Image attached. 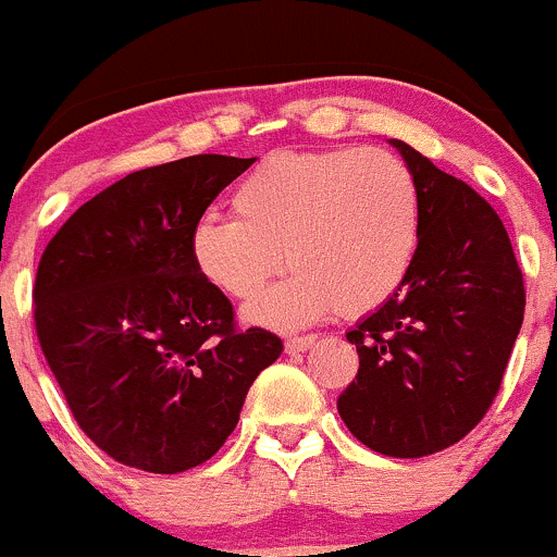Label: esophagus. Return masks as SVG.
<instances>
[{"mask_svg": "<svg viewBox=\"0 0 557 557\" xmlns=\"http://www.w3.org/2000/svg\"><path fill=\"white\" fill-rule=\"evenodd\" d=\"M315 334H302V337H289L284 343V350L286 352H305L310 348V345H315Z\"/></svg>", "mask_w": 557, "mask_h": 557, "instance_id": "esophagus-1", "label": "esophagus"}]
</instances>
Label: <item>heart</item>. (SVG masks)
<instances>
[{
  "label": "heart",
  "instance_id": "heart-1",
  "mask_svg": "<svg viewBox=\"0 0 557 557\" xmlns=\"http://www.w3.org/2000/svg\"><path fill=\"white\" fill-rule=\"evenodd\" d=\"M236 218L205 214L188 236L199 276L247 308L257 326L292 332L367 315L404 286L422 236V194L404 159L382 148L271 153L236 185Z\"/></svg>",
  "mask_w": 557,
  "mask_h": 557
}]
</instances>
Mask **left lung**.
Returning <instances> with one entry per match:
<instances>
[{"instance_id": "8db88e82", "label": "left lung", "mask_w": 557, "mask_h": 557, "mask_svg": "<svg viewBox=\"0 0 557 557\" xmlns=\"http://www.w3.org/2000/svg\"><path fill=\"white\" fill-rule=\"evenodd\" d=\"M391 143L420 183V249L404 286L348 332L358 374L337 411L372 451L414 459L454 446L483 420L523 324L525 292L492 205Z\"/></svg>"}]
</instances>
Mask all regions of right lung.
<instances>
[{
	"instance_id": "right-lung-1",
	"label": "right lung",
	"mask_w": 557,
	"mask_h": 557,
	"mask_svg": "<svg viewBox=\"0 0 557 557\" xmlns=\"http://www.w3.org/2000/svg\"><path fill=\"white\" fill-rule=\"evenodd\" d=\"M255 159L199 157L133 172L52 236L34 284L37 337L71 414L116 462L159 475L196 468L236 428L273 332H238L199 276L188 236Z\"/></svg>"
}]
</instances>
